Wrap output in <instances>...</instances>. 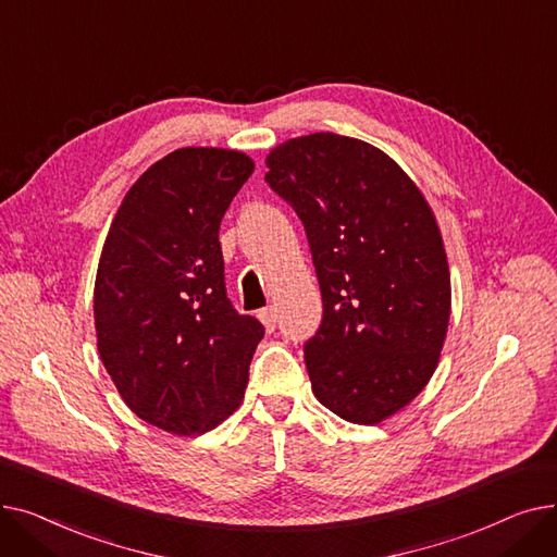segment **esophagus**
<instances>
[{
  "label": "esophagus",
  "mask_w": 557,
  "mask_h": 557,
  "mask_svg": "<svg viewBox=\"0 0 557 557\" xmlns=\"http://www.w3.org/2000/svg\"><path fill=\"white\" fill-rule=\"evenodd\" d=\"M259 320L263 323V327H267L269 332H273L275 325H277V311H275V307L261 309V311H259Z\"/></svg>",
  "instance_id": "1"
}]
</instances>
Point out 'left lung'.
<instances>
[{
    "instance_id": "obj_1",
    "label": "left lung",
    "mask_w": 557,
    "mask_h": 557,
    "mask_svg": "<svg viewBox=\"0 0 557 557\" xmlns=\"http://www.w3.org/2000/svg\"><path fill=\"white\" fill-rule=\"evenodd\" d=\"M267 166L305 225L323 294L305 343L313 395L347 422L379 424L441 359L451 311L441 230L416 183L368 141L313 133L275 146Z\"/></svg>"
}]
</instances>
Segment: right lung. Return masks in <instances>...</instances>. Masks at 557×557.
Wrapping results in <instances>:
<instances>
[{
	"instance_id": "add662e5",
	"label": "right lung",
	"mask_w": 557,
	"mask_h": 557,
	"mask_svg": "<svg viewBox=\"0 0 557 557\" xmlns=\"http://www.w3.org/2000/svg\"><path fill=\"white\" fill-rule=\"evenodd\" d=\"M255 164L178 149L124 196L95 282L99 357L131 411L196 435L237 411L263 325L225 294L219 227Z\"/></svg>"
}]
</instances>
